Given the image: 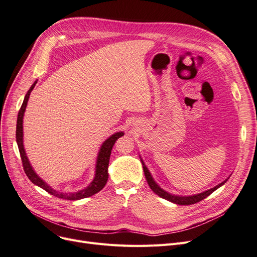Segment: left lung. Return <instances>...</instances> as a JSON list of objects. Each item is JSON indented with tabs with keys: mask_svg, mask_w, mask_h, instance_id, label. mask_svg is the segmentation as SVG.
<instances>
[{
	"mask_svg": "<svg viewBox=\"0 0 257 257\" xmlns=\"http://www.w3.org/2000/svg\"><path fill=\"white\" fill-rule=\"evenodd\" d=\"M141 162H142V166H143V172H145V175H146L147 181H148V183H149L150 188L152 189V191H153L154 193H155V194H157L158 196H160V197L163 198V199H167V200L172 201V202L176 203V204H182V206H189V204L197 203V202L201 201L202 199L207 198L210 194H212L215 190H217L219 187H221L222 184L227 182V180H228V179H225L224 181H222L221 183H219L218 186L214 187V188H212V189H210V190H208V191H206V192H202V193H200V194L192 195V196H177V195H172V194L166 192L164 190H162V189L158 186V184H157L155 181H154V179H153V177H152V175H151V173L149 172L148 168L146 167V164L143 163L142 159H141Z\"/></svg>",
	"mask_w": 257,
	"mask_h": 257,
	"instance_id": "1",
	"label": "left lung"
}]
</instances>
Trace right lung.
Instances as JSON below:
<instances>
[{
  "label": "right lung",
  "instance_id": "obj_1",
  "mask_svg": "<svg viewBox=\"0 0 257 257\" xmlns=\"http://www.w3.org/2000/svg\"><path fill=\"white\" fill-rule=\"evenodd\" d=\"M37 83V81L32 85V87L29 88V90L27 91V94L25 95L23 104L19 110L18 114V120H17V132H16V138H17V143H18V148L20 151V155H21V159H22V163H23V169L24 172L27 175V177L30 179L34 184L36 186L42 188L43 190H45L46 192H48L49 194L54 195L56 197L62 198V199H67V200H78V199H82V198H86L89 196H93L96 193H98L99 191H101L102 189L104 188V186L107 182L108 179V173H107V168H108V162H109V157H110V153H111V149L114 147L115 142L118 138H120L121 136H123V132H119V133H115L114 135H111L109 138H107L103 145L101 146L98 157H97V162H96V171H95V177L89 183V186L83 190L78 191V192H74V193H63V192H58L56 190H54L51 187H49L48 184L41 179L37 173L34 171L33 167L30 166V162L26 156V153L24 150V146H23V117H24V112L26 109V105L27 102L30 96V93L34 89L35 85Z\"/></svg>",
  "mask_w": 257,
  "mask_h": 257
}]
</instances>
